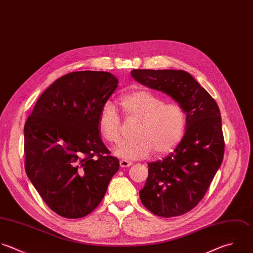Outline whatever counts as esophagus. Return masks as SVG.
I'll list each match as a JSON object with an SVG mask.
<instances>
[{
    "mask_svg": "<svg viewBox=\"0 0 253 253\" xmlns=\"http://www.w3.org/2000/svg\"><path fill=\"white\" fill-rule=\"evenodd\" d=\"M132 165H133V163H131L129 161H126V160H121L120 161V167L121 168H128V167H130Z\"/></svg>",
    "mask_w": 253,
    "mask_h": 253,
    "instance_id": "obj_1",
    "label": "esophagus"
}]
</instances>
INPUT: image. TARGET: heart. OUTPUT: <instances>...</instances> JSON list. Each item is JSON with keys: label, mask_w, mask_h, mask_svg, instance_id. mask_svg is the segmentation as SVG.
Returning a JSON list of instances; mask_svg holds the SVG:
<instances>
[{"label": "heart", "mask_w": 253, "mask_h": 253, "mask_svg": "<svg viewBox=\"0 0 253 253\" xmlns=\"http://www.w3.org/2000/svg\"><path fill=\"white\" fill-rule=\"evenodd\" d=\"M119 104L127 117L138 119L136 138L122 142L114 153L128 160L143 159L154 150L158 154L171 151L181 140L185 127V114L177 103H165L159 95L137 89L119 98ZM97 126L100 135L109 143L121 140V122L114 105L105 102L99 112Z\"/></svg>", "instance_id": "b5f03b06"}]
</instances>
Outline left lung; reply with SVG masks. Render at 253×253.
<instances>
[{"mask_svg":"<svg viewBox=\"0 0 253 253\" xmlns=\"http://www.w3.org/2000/svg\"><path fill=\"white\" fill-rule=\"evenodd\" d=\"M132 78L170 96L183 109L185 133L174 152L150 163L143 205L164 218L183 215L204 197L224 158L222 118L208 91L182 70H132Z\"/></svg>","mask_w":253,"mask_h":253,"instance_id":"8db88e82","label":"left lung"}]
</instances>
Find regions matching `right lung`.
Wrapping results in <instances>:
<instances>
[{
    "label": "right lung",
    "mask_w": 253,
    "mask_h": 253,
    "mask_svg": "<svg viewBox=\"0 0 253 253\" xmlns=\"http://www.w3.org/2000/svg\"><path fill=\"white\" fill-rule=\"evenodd\" d=\"M117 86L108 72L69 73L45 89L25 122L26 174L47 206L64 218L92 212L119 169L97 126Z\"/></svg>",
    "instance_id": "add662e5"
}]
</instances>
